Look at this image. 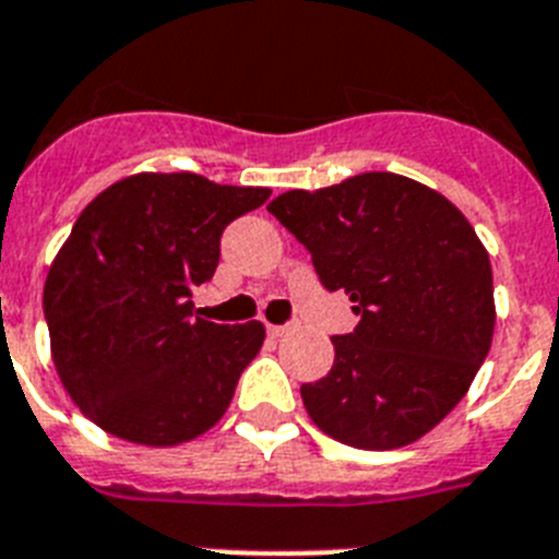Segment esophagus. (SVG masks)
<instances>
[{
  "label": "esophagus",
  "instance_id": "34e87169",
  "mask_svg": "<svg viewBox=\"0 0 559 559\" xmlns=\"http://www.w3.org/2000/svg\"><path fill=\"white\" fill-rule=\"evenodd\" d=\"M266 332H270L272 337H284L287 332H293V323H284V326H275V323H270V326H266Z\"/></svg>",
  "mask_w": 559,
  "mask_h": 559
}]
</instances>
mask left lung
<instances>
[{
  "mask_svg": "<svg viewBox=\"0 0 559 559\" xmlns=\"http://www.w3.org/2000/svg\"><path fill=\"white\" fill-rule=\"evenodd\" d=\"M266 210L360 316L355 332L332 337L330 374L301 386L309 417L372 452L424 438L466 395L495 335L491 264L475 227L438 190L395 173L281 192Z\"/></svg>",
  "mask_w": 559,
  "mask_h": 559,
  "instance_id": "1",
  "label": "left lung"
}]
</instances>
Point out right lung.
Listing matches in <instances>:
<instances>
[{
    "label": "right lung",
    "mask_w": 559,
    "mask_h": 559,
    "mask_svg": "<svg viewBox=\"0 0 559 559\" xmlns=\"http://www.w3.org/2000/svg\"><path fill=\"white\" fill-rule=\"evenodd\" d=\"M266 199V187L135 173L82 210L41 304L53 367L84 417L156 449L222 420L264 323H213L190 298L213 278L224 227Z\"/></svg>",
    "instance_id": "obj_1"
}]
</instances>
